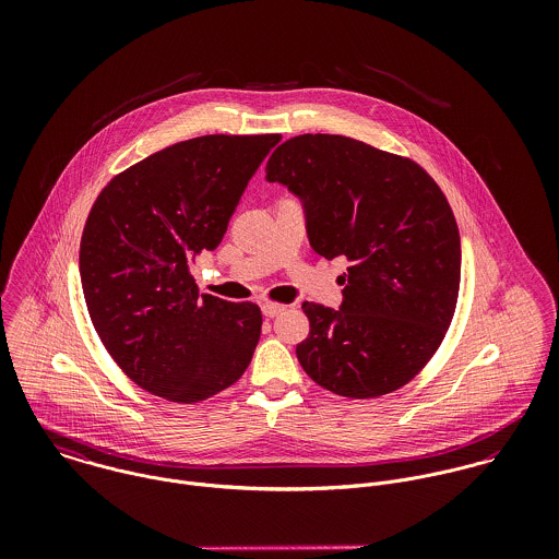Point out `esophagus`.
<instances>
[{"instance_id":"34e87169","label":"esophagus","mask_w":559,"mask_h":559,"mask_svg":"<svg viewBox=\"0 0 559 559\" xmlns=\"http://www.w3.org/2000/svg\"><path fill=\"white\" fill-rule=\"evenodd\" d=\"M284 310H286V306H282V304H264V306H262V314H264L266 319H275V317H280Z\"/></svg>"}]
</instances>
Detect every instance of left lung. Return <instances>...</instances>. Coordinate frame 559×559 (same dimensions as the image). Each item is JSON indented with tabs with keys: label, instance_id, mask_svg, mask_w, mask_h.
<instances>
[{
	"label": "left lung",
	"instance_id": "left-lung-1",
	"mask_svg": "<svg viewBox=\"0 0 559 559\" xmlns=\"http://www.w3.org/2000/svg\"><path fill=\"white\" fill-rule=\"evenodd\" d=\"M266 180L304 200L312 249L344 255V304H304L297 359L320 388L379 399L415 379L441 346L461 288V235L435 178L415 160L344 135H297Z\"/></svg>",
	"mask_w": 559,
	"mask_h": 559
}]
</instances>
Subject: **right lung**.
Listing matches in <instances>:
<instances>
[{
    "instance_id": "obj_1",
    "label": "right lung",
    "mask_w": 559,
    "mask_h": 559,
    "mask_svg": "<svg viewBox=\"0 0 559 559\" xmlns=\"http://www.w3.org/2000/svg\"><path fill=\"white\" fill-rule=\"evenodd\" d=\"M280 140L178 142L116 174L92 204L80 247L85 306L111 359L142 390L191 404L247 370L260 308L200 293L191 266L222 242L249 178Z\"/></svg>"
}]
</instances>
